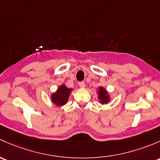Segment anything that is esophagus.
I'll list each match as a JSON object with an SVG mask.
<instances>
[{
	"label": "esophagus",
	"instance_id": "34e87169",
	"mask_svg": "<svg viewBox=\"0 0 160 160\" xmlns=\"http://www.w3.org/2000/svg\"><path fill=\"white\" fill-rule=\"evenodd\" d=\"M78 85H79L80 88H85V82H78Z\"/></svg>",
	"mask_w": 160,
	"mask_h": 160
}]
</instances>
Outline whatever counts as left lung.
Wrapping results in <instances>:
<instances>
[{"label":"left lung","instance_id":"8db88e82","mask_svg":"<svg viewBox=\"0 0 160 160\" xmlns=\"http://www.w3.org/2000/svg\"><path fill=\"white\" fill-rule=\"evenodd\" d=\"M98 98L99 99L100 103H102V104H107L110 101L109 95H108V92L103 87L101 86L98 88Z\"/></svg>","mask_w":160,"mask_h":160}]
</instances>
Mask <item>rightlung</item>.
<instances>
[{
    "label": "right lung",
    "mask_w": 160,
    "mask_h": 160,
    "mask_svg": "<svg viewBox=\"0 0 160 160\" xmlns=\"http://www.w3.org/2000/svg\"><path fill=\"white\" fill-rule=\"evenodd\" d=\"M72 88H68L65 85H62L58 88L57 91L51 96V99L54 104L57 106H62L68 102V97L70 95Z\"/></svg>",
    "instance_id": "obj_1"
}]
</instances>
